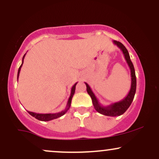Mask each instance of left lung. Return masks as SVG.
Returning <instances> with one entry per match:
<instances>
[{
	"label": "left lung",
	"mask_w": 159,
	"mask_h": 159,
	"mask_svg": "<svg viewBox=\"0 0 159 159\" xmlns=\"http://www.w3.org/2000/svg\"><path fill=\"white\" fill-rule=\"evenodd\" d=\"M113 43H114V44L116 45V46L123 52L125 61H126L128 65H129V68H130L131 77L132 78H131V88L129 93H128L127 96H125L123 99H122L121 101L117 102L112 103L111 105H107V106H104V105H101L99 102H98V98H96V96H95V94L93 93L92 90H91L90 87L89 86L88 84L85 83L86 86H87V93H88V94L90 95L91 98H92L93 105L94 108L96 109V111L99 113V114L109 116H116L123 114L126 111L127 109L129 108V106H130L131 104H132L136 92L135 71H134V66H133L132 62L131 61L130 56H129L128 50L121 43H120V42L114 40Z\"/></svg>",
	"instance_id": "1"
}]
</instances>
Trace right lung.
Segmentation results:
<instances>
[{"label": "right lung", "instance_id": "obj_1", "mask_svg": "<svg viewBox=\"0 0 159 159\" xmlns=\"http://www.w3.org/2000/svg\"><path fill=\"white\" fill-rule=\"evenodd\" d=\"M25 54L23 56L22 63H21V65L20 66L19 71H18V75H17L18 79H19V76L20 71H21V66H22V65H23L24 58H25ZM77 83H78V82H77ZM77 83H75L73 86H72V89H71L70 96H69L68 102H67L66 107V108L64 109V110L62 111L61 112L55 113V114H37V113H34V112H31V111H28V113L30 115H31V116H34V117H35L36 119L41 120V121H50V120H52L57 119V118L61 117V116H63V115H64L66 113V111H68L69 109V107H70L71 102H72V97H73V96L75 94V86H76V84H77Z\"/></svg>", "mask_w": 159, "mask_h": 159}]
</instances>
